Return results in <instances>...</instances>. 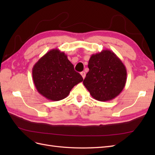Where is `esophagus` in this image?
I'll return each mask as SVG.
<instances>
[{"mask_svg": "<svg viewBox=\"0 0 155 155\" xmlns=\"http://www.w3.org/2000/svg\"><path fill=\"white\" fill-rule=\"evenodd\" d=\"M81 75L82 76L83 78V79H85V76H86V74H85V72H81Z\"/></svg>", "mask_w": 155, "mask_h": 155, "instance_id": "34e87169", "label": "esophagus"}]
</instances>
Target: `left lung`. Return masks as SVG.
I'll list each match as a JSON object with an SVG mask.
<instances>
[{"mask_svg": "<svg viewBox=\"0 0 155 155\" xmlns=\"http://www.w3.org/2000/svg\"><path fill=\"white\" fill-rule=\"evenodd\" d=\"M89 71L83 85L95 100H113L123 91L127 80L125 65L113 51L103 50L92 54L88 61Z\"/></svg>", "mask_w": 155, "mask_h": 155, "instance_id": "1", "label": "left lung"}]
</instances>
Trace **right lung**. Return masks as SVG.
<instances>
[{"mask_svg": "<svg viewBox=\"0 0 155 155\" xmlns=\"http://www.w3.org/2000/svg\"><path fill=\"white\" fill-rule=\"evenodd\" d=\"M32 77L38 92L51 101L64 99L83 80L67 55L58 49L50 50L39 59L32 68Z\"/></svg>", "mask_w": 155, "mask_h": 155, "instance_id": "add662e5", "label": "right lung"}]
</instances>
